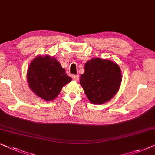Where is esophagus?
I'll list each match as a JSON object with an SVG mask.
<instances>
[{
  "label": "esophagus",
  "instance_id": "1",
  "mask_svg": "<svg viewBox=\"0 0 155 155\" xmlns=\"http://www.w3.org/2000/svg\"><path fill=\"white\" fill-rule=\"evenodd\" d=\"M72 78H73V80H74V81H77L78 80V75H73Z\"/></svg>",
  "mask_w": 155,
  "mask_h": 155
}]
</instances>
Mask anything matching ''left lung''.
Segmentation results:
<instances>
[{
	"instance_id": "obj_1",
	"label": "left lung",
	"mask_w": 155,
	"mask_h": 155,
	"mask_svg": "<svg viewBox=\"0 0 155 155\" xmlns=\"http://www.w3.org/2000/svg\"><path fill=\"white\" fill-rule=\"evenodd\" d=\"M121 70L116 63L94 58L85 64L80 84L85 95L93 104H103L118 92L122 81Z\"/></svg>"
}]
</instances>
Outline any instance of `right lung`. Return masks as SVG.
I'll return each mask as SVG.
<instances>
[{
  "label": "right lung",
  "mask_w": 155,
  "mask_h": 155,
  "mask_svg": "<svg viewBox=\"0 0 155 155\" xmlns=\"http://www.w3.org/2000/svg\"><path fill=\"white\" fill-rule=\"evenodd\" d=\"M30 89L45 101H53L63 87L71 81L65 70L54 56L38 55L31 61L27 70Z\"/></svg>",
  "instance_id": "add662e5"
}]
</instances>
